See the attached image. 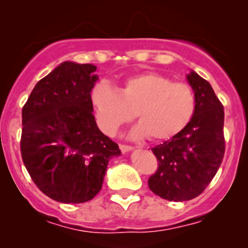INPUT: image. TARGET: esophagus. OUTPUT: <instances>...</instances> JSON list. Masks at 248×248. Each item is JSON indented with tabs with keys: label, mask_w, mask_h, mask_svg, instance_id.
<instances>
[{
	"label": "esophagus",
	"mask_w": 248,
	"mask_h": 248,
	"mask_svg": "<svg viewBox=\"0 0 248 248\" xmlns=\"http://www.w3.org/2000/svg\"><path fill=\"white\" fill-rule=\"evenodd\" d=\"M120 149H121V151L124 152V154H126V152L132 151V150H133L134 147L129 146V145H120Z\"/></svg>",
	"instance_id": "esophagus-1"
}]
</instances>
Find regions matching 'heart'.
I'll return each instance as SVG.
<instances>
[{
  "mask_svg": "<svg viewBox=\"0 0 248 248\" xmlns=\"http://www.w3.org/2000/svg\"><path fill=\"white\" fill-rule=\"evenodd\" d=\"M91 99L104 133L115 136L136 114L139 124L132 136H149L155 141L181 133L197 108L196 94L189 85L174 82L155 72L127 78L117 91L103 82L98 84L92 90Z\"/></svg>",
  "mask_w": 248,
  "mask_h": 248,
  "instance_id": "heart-1",
  "label": "heart"
}]
</instances>
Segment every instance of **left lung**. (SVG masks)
I'll list each match as a JSON object with an SVG mask.
<instances>
[{"label": "left lung", "instance_id": "left-lung-1", "mask_svg": "<svg viewBox=\"0 0 248 248\" xmlns=\"http://www.w3.org/2000/svg\"><path fill=\"white\" fill-rule=\"evenodd\" d=\"M186 78L197 99L193 119L181 133L152 149L158 169L149 188L170 202L198 197L216 175L226 149L223 106L209 81L194 71Z\"/></svg>", "mask_w": 248, "mask_h": 248}]
</instances>
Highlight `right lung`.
Segmentation results:
<instances>
[{"label": "right lung", "mask_w": 248, "mask_h": 248, "mask_svg": "<svg viewBox=\"0 0 248 248\" xmlns=\"http://www.w3.org/2000/svg\"><path fill=\"white\" fill-rule=\"evenodd\" d=\"M96 69L62 62L37 82L22 108V161L37 187L56 202L94 198L110 158L121 155L92 114Z\"/></svg>", "instance_id": "add662e5"}]
</instances>
